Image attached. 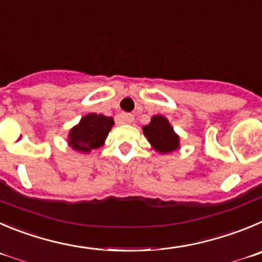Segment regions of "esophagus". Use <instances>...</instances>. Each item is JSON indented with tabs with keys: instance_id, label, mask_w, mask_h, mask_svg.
Wrapping results in <instances>:
<instances>
[{
	"instance_id": "34e87169",
	"label": "esophagus",
	"mask_w": 262,
	"mask_h": 262,
	"mask_svg": "<svg viewBox=\"0 0 262 262\" xmlns=\"http://www.w3.org/2000/svg\"><path fill=\"white\" fill-rule=\"evenodd\" d=\"M119 117H120V120H121V121L125 124L133 123V120H134V116L132 114H121Z\"/></svg>"
}]
</instances>
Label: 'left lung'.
<instances>
[{"label":"left lung","instance_id":"left-lung-1","mask_svg":"<svg viewBox=\"0 0 262 262\" xmlns=\"http://www.w3.org/2000/svg\"><path fill=\"white\" fill-rule=\"evenodd\" d=\"M143 134L147 137L152 147L160 154L172 152L180 146V138L173 132L172 125L160 115H156L151 119V123L143 128Z\"/></svg>","mask_w":262,"mask_h":262}]
</instances>
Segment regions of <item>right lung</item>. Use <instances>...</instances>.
<instances>
[{"label": "right lung", "instance_id": "add662e5", "mask_svg": "<svg viewBox=\"0 0 262 262\" xmlns=\"http://www.w3.org/2000/svg\"><path fill=\"white\" fill-rule=\"evenodd\" d=\"M114 126V119L104 115L89 114L84 116L77 126L71 129L68 143L73 150L89 152L101 147L108 132Z\"/></svg>", "mask_w": 262, "mask_h": 262}]
</instances>
